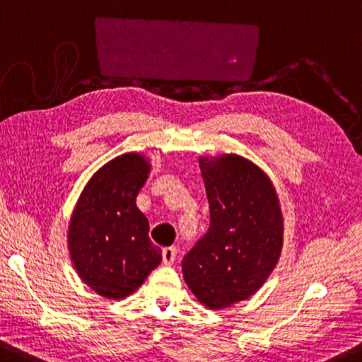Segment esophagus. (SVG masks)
<instances>
[{
	"instance_id": "34e87169",
	"label": "esophagus",
	"mask_w": 362,
	"mask_h": 362,
	"mask_svg": "<svg viewBox=\"0 0 362 362\" xmlns=\"http://www.w3.org/2000/svg\"><path fill=\"white\" fill-rule=\"evenodd\" d=\"M175 257H177V248L175 247H165L162 250V258H163V263L165 264H172L175 262Z\"/></svg>"
}]
</instances>
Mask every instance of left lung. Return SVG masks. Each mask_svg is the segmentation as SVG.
<instances>
[{
    "label": "left lung",
    "mask_w": 362,
    "mask_h": 362,
    "mask_svg": "<svg viewBox=\"0 0 362 362\" xmlns=\"http://www.w3.org/2000/svg\"><path fill=\"white\" fill-rule=\"evenodd\" d=\"M200 170L210 226L182 259V272L200 303L221 310L257 293L273 272L283 220L272 182L247 158H200Z\"/></svg>",
    "instance_id": "left-lung-1"
}]
</instances>
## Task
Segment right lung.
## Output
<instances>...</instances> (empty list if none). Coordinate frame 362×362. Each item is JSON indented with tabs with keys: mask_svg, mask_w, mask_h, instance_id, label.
Masks as SVG:
<instances>
[{
	"mask_svg": "<svg viewBox=\"0 0 362 362\" xmlns=\"http://www.w3.org/2000/svg\"><path fill=\"white\" fill-rule=\"evenodd\" d=\"M147 173L139 153L115 157L94 173L72 214V262L100 296L131 295L162 262V250L148 238V220L136 205Z\"/></svg>",
	"mask_w": 362,
	"mask_h": 362,
	"instance_id": "1",
	"label": "right lung"
}]
</instances>
